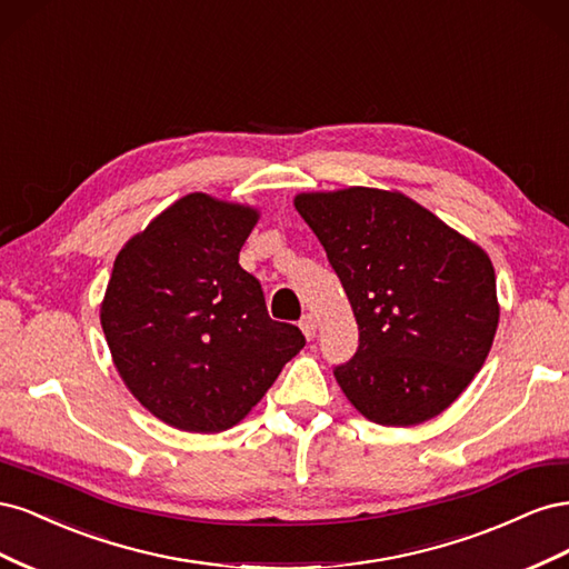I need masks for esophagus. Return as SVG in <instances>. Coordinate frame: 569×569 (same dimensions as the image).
Segmentation results:
<instances>
[{
  "instance_id": "obj_1",
  "label": "esophagus",
  "mask_w": 569,
  "mask_h": 569,
  "mask_svg": "<svg viewBox=\"0 0 569 569\" xmlns=\"http://www.w3.org/2000/svg\"><path fill=\"white\" fill-rule=\"evenodd\" d=\"M299 327H301V332L306 335V339H313V337H316L318 325H316V318H313L311 313H306V316L299 320Z\"/></svg>"
}]
</instances>
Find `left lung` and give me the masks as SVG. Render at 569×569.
Listing matches in <instances>:
<instances>
[{"instance_id":"1","label":"left lung","mask_w":569,"mask_h":569,"mask_svg":"<svg viewBox=\"0 0 569 569\" xmlns=\"http://www.w3.org/2000/svg\"><path fill=\"white\" fill-rule=\"evenodd\" d=\"M351 301L358 349L335 377L372 422L420 425L485 366L498 327L496 274L470 239L385 189L299 194Z\"/></svg>"}]
</instances>
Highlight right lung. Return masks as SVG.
Listing matches in <instances>:
<instances>
[{
    "instance_id": "1",
    "label": "right lung",
    "mask_w": 569,
    "mask_h": 569,
    "mask_svg": "<svg viewBox=\"0 0 569 569\" xmlns=\"http://www.w3.org/2000/svg\"><path fill=\"white\" fill-rule=\"evenodd\" d=\"M256 218L187 194L116 256L101 303L113 363L137 401L184 432L237 425L306 343L239 266Z\"/></svg>"
}]
</instances>
